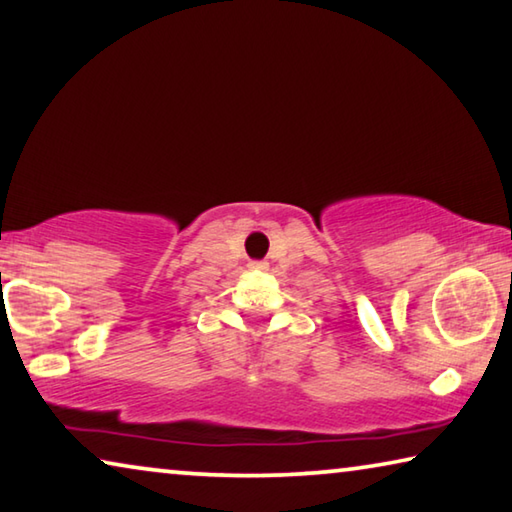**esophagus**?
Instances as JSON below:
<instances>
[{"label": "esophagus", "instance_id": "esophagus-1", "mask_svg": "<svg viewBox=\"0 0 512 512\" xmlns=\"http://www.w3.org/2000/svg\"><path fill=\"white\" fill-rule=\"evenodd\" d=\"M249 270L263 272V270H267V263H265V261H251V263H249Z\"/></svg>", "mask_w": 512, "mask_h": 512}]
</instances>
